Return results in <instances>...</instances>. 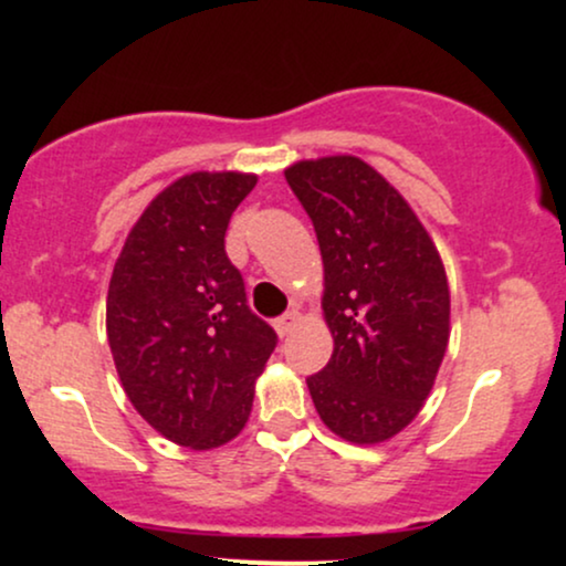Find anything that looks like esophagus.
I'll use <instances>...</instances> for the list:
<instances>
[{
  "label": "esophagus",
  "instance_id": "34e87169",
  "mask_svg": "<svg viewBox=\"0 0 566 566\" xmlns=\"http://www.w3.org/2000/svg\"><path fill=\"white\" fill-rule=\"evenodd\" d=\"M297 322H301V314H297V311L292 308V311H287V314L279 316V319L274 322V327H276V333L284 337V335H290V333H292V327H295Z\"/></svg>",
  "mask_w": 566,
  "mask_h": 566
}]
</instances>
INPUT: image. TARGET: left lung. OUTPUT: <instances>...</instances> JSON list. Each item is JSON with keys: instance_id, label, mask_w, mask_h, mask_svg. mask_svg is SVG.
<instances>
[{"instance_id": "8db88e82", "label": "left lung", "mask_w": 566, "mask_h": 566, "mask_svg": "<svg viewBox=\"0 0 566 566\" xmlns=\"http://www.w3.org/2000/svg\"><path fill=\"white\" fill-rule=\"evenodd\" d=\"M284 178L324 261L327 367L305 378L329 431L356 444L399 433L423 407L450 337L441 258L401 193L356 157L297 161Z\"/></svg>"}]
</instances>
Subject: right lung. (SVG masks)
<instances>
[{
  "mask_svg": "<svg viewBox=\"0 0 566 566\" xmlns=\"http://www.w3.org/2000/svg\"><path fill=\"white\" fill-rule=\"evenodd\" d=\"M258 184L193 172L146 207L114 265L106 329L133 407L161 437L212 450L242 431L279 337L247 305L226 229Z\"/></svg>",
  "mask_w": 566,
  "mask_h": 566,
  "instance_id": "1",
  "label": "right lung"
}]
</instances>
